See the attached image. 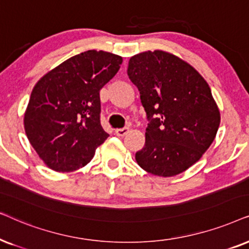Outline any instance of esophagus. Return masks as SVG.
Segmentation results:
<instances>
[{
	"instance_id": "34e87169",
	"label": "esophagus",
	"mask_w": 249,
	"mask_h": 249,
	"mask_svg": "<svg viewBox=\"0 0 249 249\" xmlns=\"http://www.w3.org/2000/svg\"><path fill=\"white\" fill-rule=\"evenodd\" d=\"M128 127H123V128H117V130H115V133L117 137H124V135H126L128 133Z\"/></svg>"
}]
</instances>
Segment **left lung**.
<instances>
[{
    "mask_svg": "<svg viewBox=\"0 0 249 249\" xmlns=\"http://www.w3.org/2000/svg\"><path fill=\"white\" fill-rule=\"evenodd\" d=\"M127 75L149 121L144 147L135 154L138 164L163 178L188 170L210 148L220 126L207 82L192 66L160 50L133 55Z\"/></svg>",
    "mask_w": 249,
    "mask_h": 249,
    "instance_id": "1",
    "label": "left lung"
}]
</instances>
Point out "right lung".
Instances as JSON below:
<instances>
[{
  "mask_svg": "<svg viewBox=\"0 0 249 249\" xmlns=\"http://www.w3.org/2000/svg\"><path fill=\"white\" fill-rule=\"evenodd\" d=\"M122 62L114 53L89 50L36 83L25 112V132L50 168L71 172L85 166L109 137L100 124V90Z\"/></svg>",
  "mask_w": 249,
  "mask_h": 249,
  "instance_id": "right-lung-1",
  "label": "right lung"
}]
</instances>
